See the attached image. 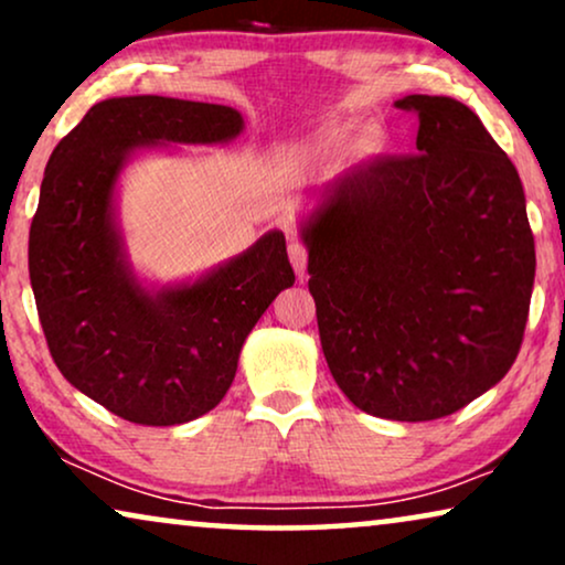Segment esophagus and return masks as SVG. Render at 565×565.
Here are the masks:
<instances>
[{
	"mask_svg": "<svg viewBox=\"0 0 565 565\" xmlns=\"http://www.w3.org/2000/svg\"><path fill=\"white\" fill-rule=\"evenodd\" d=\"M290 244H288V254H290V265L296 269L298 277H306V265H308V246L303 238L298 234H290Z\"/></svg>",
	"mask_w": 565,
	"mask_h": 565,
	"instance_id": "34e87169",
	"label": "esophagus"
}]
</instances>
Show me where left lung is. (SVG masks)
Returning <instances> with one entry per match:
<instances>
[{
    "mask_svg": "<svg viewBox=\"0 0 565 565\" xmlns=\"http://www.w3.org/2000/svg\"><path fill=\"white\" fill-rule=\"evenodd\" d=\"M416 153L327 182L306 228L323 358L365 414L429 422L520 354L535 236L512 159L458 99L408 95Z\"/></svg>",
    "mask_w": 565,
    "mask_h": 565,
    "instance_id": "8db88e82",
    "label": "left lung"
}]
</instances>
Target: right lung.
I'll use <instances>...</instances> for the list:
<instances>
[{
	"label": "right lung",
	"mask_w": 565,
	"mask_h": 565,
	"mask_svg": "<svg viewBox=\"0 0 565 565\" xmlns=\"http://www.w3.org/2000/svg\"><path fill=\"white\" fill-rule=\"evenodd\" d=\"M242 126L226 105L113 97L89 107L45 167L28 244L38 319L61 375L120 419L172 427L218 406L246 334L296 282L280 231L159 296L120 262L113 190L122 157L153 141H228Z\"/></svg>",
	"instance_id": "obj_1"
}]
</instances>
